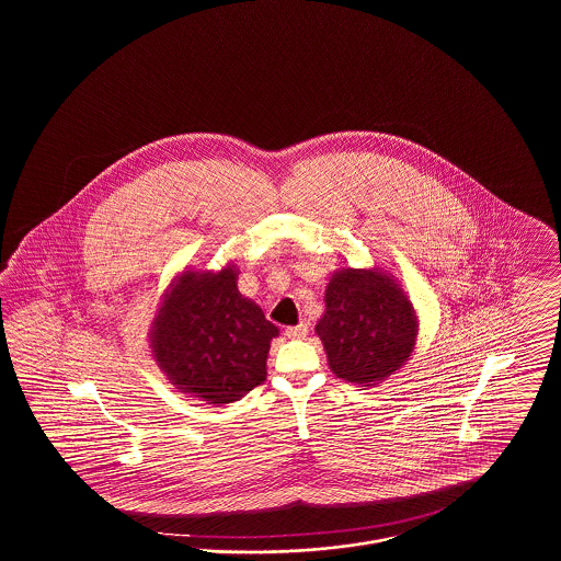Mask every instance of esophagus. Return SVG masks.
<instances>
[{
	"label": "esophagus",
	"instance_id": "1",
	"mask_svg": "<svg viewBox=\"0 0 561 561\" xmlns=\"http://www.w3.org/2000/svg\"><path fill=\"white\" fill-rule=\"evenodd\" d=\"M307 332H309L307 323H298V325H290V328H286V336H288V339H305V336H307Z\"/></svg>",
	"mask_w": 561,
	"mask_h": 561
}]
</instances>
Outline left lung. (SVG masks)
<instances>
[{
    "instance_id": "1",
    "label": "left lung",
    "mask_w": 561,
    "mask_h": 561,
    "mask_svg": "<svg viewBox=\"0 0 561 561\" xmlns=\"http://www.w3.org/2000/svg\"><path fill=\"white\" fill-rule=\"evenodd\" d=\"M316 334L328 366L357 387H374L410 359L419 316L398 277L382 268H336L323 294Z\"/></svg>"
}]
</instances>
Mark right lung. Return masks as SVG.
Masks as SVG:
<instances>
[{"label":"right lung","instance_id":"add662e5","mask_svg":"<svg viewBox=\"0 0 561 561\" xmlns=\"http://www.w3.org/2000/svg\"><path fill=\"white\" fill-rule=\"evenodd\" d=\"M240 268H185L168 284L149 325L151 355L165 378L188 398L222 405L248 396L267 378L277 325L238 290Z\"/></svg>","mask_w":561,"mask_h":561}]
</instances>
